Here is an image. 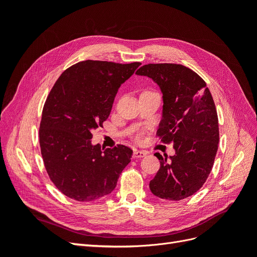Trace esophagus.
I'll list each match as a JSON object with an SVG mask.
<instances>
[{
    "mask_svg": "<svg viewBox=\"0 0 257 257\" xmlns=\"http://www.w3.org/2000/svg\"><path fill=\"white\" fill-rule=\"evenodd\" d=\"M133 155H134V158H136V159H142V158L146 157L147 152L146 151H141V150H135Z\"/></svg>",
    "mask_w": 257,
    "mask_h": 257,
    "instance_id": "obj_1",
    "label": "esophagus"
}]
</instances>
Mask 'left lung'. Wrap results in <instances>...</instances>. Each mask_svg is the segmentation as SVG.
I'll use <instances>...</instances> for the list:
<instances>
[{"instance_id":"8db88e82","label":"left lung","mask_w":257,"mask_h":257,"mask_svg":"<svg viewBox=\"0 0 257 257\" xmlns=\"http://www.w3.org/2000/svg\"><path fill=\"white\" fill-rule=\"evenodd\" d=\"M136 74L160 87L163 116L157 134L176 150L169 158L154 154L161 166L150 190L162 199H184L204 185L214 163L219 120L212 95L203 78L181 64H147Z\"/></svg>"}]
</instances>
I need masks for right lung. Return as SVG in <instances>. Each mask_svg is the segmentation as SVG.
I'll list each match as a JSON object with an SVG mask.
<instances>
[{"label": "right lung", "mask_w": 257, "mask_h": 257, "mask_svg": "<svg viewBox=\"0 0 257 257\" xmlns=\"http://www.w3.org/2000/svg\"><path fill=\"white\" fill-rule=\"evenodd\" d=\"M139 65L87 60L54 83L44 105L40 146L50 180L65 196L92 201L108 195L131 162L128 147L102 149L91 139L92 131L109 116L121 84Z\"/></svg>", "instance_id": "obj_1"}]
</instances>
